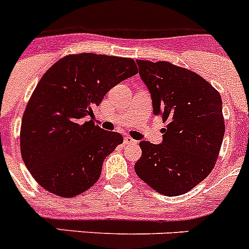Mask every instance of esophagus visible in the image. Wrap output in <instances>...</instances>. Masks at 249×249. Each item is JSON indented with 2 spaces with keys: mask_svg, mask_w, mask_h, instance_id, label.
Here are the masks:
<instances>
[{
  "mask_svg": "<svg viewBox=\"0 0 249 249\" xmlns=\"http://www.w3.org/2000/svg\"><path fill=\"white\" fill-rule=\"evenodd\" d=\"M123 143L124 144H138V142L136 140H133V138H131L127 136V137H124V140H123Z\"/></svg>",
  "mask_w": 249,
  "mask_h": 249,
  "instance_id": "34e87169",
  "label": "esophagus"
}]
</instances>
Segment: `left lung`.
<instances>
[{
  "label": "left lung",
  "instance_id": "obj_1",
  "mask_svg": "<svg viewBox=\"0 0 249 249\" xmlns=\"http://www.w3.org/2000/svg\"><path fill=\"white\" fill-rule=\"evenodd\" d=\"M153 113L167 123L163 142L141 141L138 177L160 195L188 192L212 172L224 136L222 98L203 77L167 61L136 59Z\"/></svg>",
  "mask_w": 249,
  "mask_h": 249
}]
</instances>
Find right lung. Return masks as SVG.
Returning a JSON list of instances; mask_svg holds the SVG:
<instances>
[{"label":"right lung","mask_w":249,"mask_h":249,"mask_svg":"<svg viewBox=\"0 0 249 249\" xmlns=\"http://www.w3.org/2000/svg\"><path fill=\"white\" fill-rule=\"evenodd\" d=\"M137 72L132 58L86 52L48 68L31 94L19 132L22 160L39 186L71 198L98 181L103 160L123 138L89 117L113 86Z\"/></svg>","instance_id":"right-lung-1"}]
</instances>
